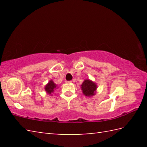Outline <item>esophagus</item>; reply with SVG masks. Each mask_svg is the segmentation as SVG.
Listing matches in <instances>:
<instances>
[{
    "instance_id": "34e87169",
    "label": "esophagus",
    "mask_w": 147,
    "mask_h": 147,
    "mask_svg": "<svg viewBox=\"0 0 147 147\" xmlns=\"http://www.w3.org/2000/svg\"><path fill=\"white\" fill-rule=\"evenodd\" d=\"M66 83H72V81H66Z\"/></svg>"
}]
</instances>
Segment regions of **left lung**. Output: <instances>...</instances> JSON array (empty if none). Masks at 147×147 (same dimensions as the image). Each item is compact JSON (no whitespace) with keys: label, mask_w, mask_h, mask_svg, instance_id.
Listing matches in <instances>:
<instances>
[{"label":"left lung","mask_w":147,"mask_h":147,"mask_svg":"<svg viewBox=\"0 0 147 147\" xmlns=\"http://www.w3.org/2000/svg\"><path fill=\"white\" fill-rule=\"evenodd\" d=\"M81 88H82L84 95L90 97V96H93L96 94L97 85L91 80L87 79L84 80L83 83L81 85Z\"/></svg>","instance_id":"left-lung-1"}]
</instances>
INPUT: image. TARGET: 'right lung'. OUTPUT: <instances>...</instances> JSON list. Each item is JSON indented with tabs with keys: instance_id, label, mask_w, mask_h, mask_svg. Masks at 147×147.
Wrapping results in <instances>:
<instances>
[{
	"instance_id": "add662e5",
	"label": "right lung",
	"mask_w": 147,
	"mask_h": 147,
	"mask_svg": "<svg viewBox=\"0 0 147 147\" xmlns=\"http://www.w3.org/2000/svg\"><path fill=\"white\" fill-rule=\"evenodd\" d=\"M57 88H58L57 85H56V84L53 82V80H50L49 83L45 85L44 89L46 93H47V94L52 95V93H54V90Z\"/></svg>"
}]
</instances>
